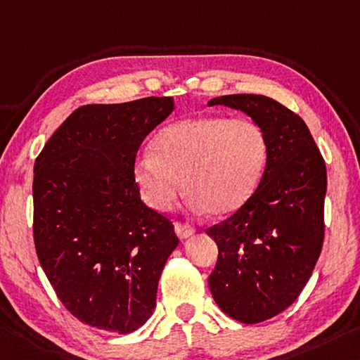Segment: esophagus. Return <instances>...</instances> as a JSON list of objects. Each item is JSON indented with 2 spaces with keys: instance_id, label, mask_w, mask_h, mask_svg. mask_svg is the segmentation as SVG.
Here are the masks:
<instances>
[{
  "instance_id": "1",
  "label": "esophagus",
  "mask_w": 360,
  "mask_h": 360,
  "mask_svg": "<svg viewBox=\"0 0 360 360\" xmlns=\"http://www.w3.org/2000/svg\"><path fill=\"white\" fill-rule=\"evenodd\" d=\"M174 231H176V233H178V237L182 238V240L187 237H191L192 233L195 232V229H193L192 226L186 224V222H174Z\"/></svg>"
}]
</instances>
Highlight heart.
Listing matches in <instances>:
<instances>
[{"label": "heart", "instance_id": "b5f03b06", "mask_svg": "<svg viewBox=\"0 0 360 360\" xmlns=\"http://www.w3.org/2000/svg\"><path fill=\"white\" fill-rule=\"evenodd\" d=\"M153 150H142L133 178L155 211H168L182 189L193 213L214 219L236 213L261 184L269 142L258 123L247 118L198 115L158 131Z\"/></svg>", "mask_w": 360, "mask_h": 360}]
</instances>
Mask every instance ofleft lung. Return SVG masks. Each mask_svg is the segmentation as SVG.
Instances as JSON below:
<instances>
[{"instance_id": "left-lung-1", "label": "left lung", "mask_w": 360, "mask_h": 360, "mask_svg": "<svg viewBox=\"0 0 360 360\" xmlns=\"http://www.w3.org/2000/svg\"><path fill=\"white\" fill-rule=\"evenodd\" d=\"M208 105L247 113L269 142L255 195L205 231L219 252L208 277L216 304L238 322L259 323L298 298L321 256L327 169L306 123L277 101L229 94Z\"/></svg>"}]
</instances>
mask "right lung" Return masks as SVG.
I'll return each instance as SVG.
<instances>
[{
    "label": "right lung",
    "instance_id": "right-lung-1",
    "mask_svg": "<svg viewBox=\"0 0 360 360\" xmlns=\"http://www.w3.org/2000/svg\"><path fill=\"white\" fill-rule=\"evenodd\" d=\"M173 98L77 108L35 160L33 238L57 298L78 321L131 333L152 316L158 278L179 238L141 200L139 146Z\"/></svg>",
    "mask_w": 360,
    "mask_h": 360
}]
</instances>
